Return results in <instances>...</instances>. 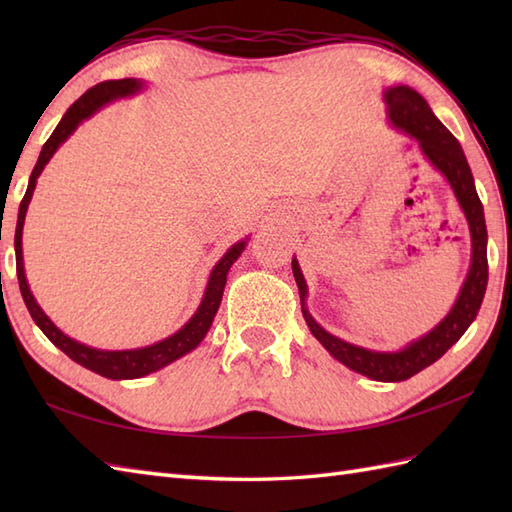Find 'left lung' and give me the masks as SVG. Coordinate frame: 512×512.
I'll use <instances>...</instances> for the list:
<instances>
[{
	"mask_svg": "<svg viewBox=\"0 0 512 512\" xmlns=\"http://www.w3.org/2000/svg\"><path fill=\"white\" fill-rule=\"evenodd\" d=\"M383 99L387 103L389 125L416 140L424 158H427L451 184L460 209L464 211L466 222H469L471 266L469 275H466L460 288L458 299H455L447 317H444L436 328L422 334L420 339H413L396 352H378L347 343L339 339V336L330 334L328 330H323L321 325L314 321L306 306L308 284L306 279H303V273L295 257H292V275H295V281L299 286L303 319H306L314 339H317L336 361L354 369V372L372 380H380V383H400V380L416 376L424 367L436 363L451 345L460 341V336L469 330V325L475 321L488 284V233L484 222V206L480 202V195L475 191L473 173L469 162H466L458 138L438 121V116L431 112L429 103L424 101L416 90L409 88V85H391V88L383 92Z\"/></svg>",
	"mask_w": 512,
	"mask_h": 512,
	"instance_id": "8db88e82",
	"label": "left lung"
}]
</instances>
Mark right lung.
<instances>
[{
  "label": "right lung",
  "mask_w": 512,
  "mask_h": 512,
  "mask_svg": "<svg viewBox=\"0 0 512 512\" xmlns=\"http://www.w3.org/2000/svg\"><path fill=\"white\" fill-rule=\"evenodd\" d=\"M143 88H145V83L140 79L103 81L85 92L81 99L63 114L57 129H54L52 136L46 140V145H43L35 169H32V173H30L26 195L19 204L17 228H15V257H17L19 290H21V297H24V303H26L32 321H35L39 325V330L46 334L63 354H68L74 363H79L85 369H90V372L101 374V376L112 378V380H129V378H143L147 374H154V372H158V369L167 367L169 363L178 361V358H182L184 354H189L191 350H195V347L202 343L206 332L211 330V323L215 319L217 308H220L228 270H231V266L237 262V257L244 253L246 239H248L246 237V239H239V242H235L222 255L220 262L213 266L209 281H206L204 297H202L200 306H198V310H195L193 317L184 323L178 332H173L171 336H167V339H162L154 345L136 347V350H99V347H90V345L70 339V336L61 332L57 325L50 321L48 314L41 310V306L28 286L26 268H24V248H21L26 211H28V204L32 200V193H35L37 178L41 176V171L48 165L50 158L57 154V149L76 132V127H79L83 121H88L90 116H94L107 103H112L116 99H125V96H134Z\"/></svg>",
  "instance_id": "obj_1"
}]
</instances>
